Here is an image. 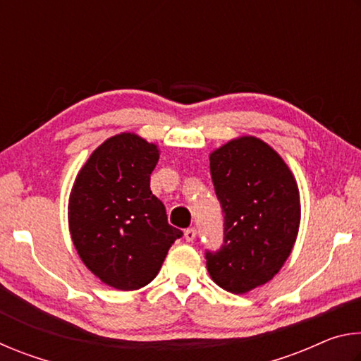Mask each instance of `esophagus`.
Here are the masks:
<instances>
[{
  "mask_svg": "<svg viewBox=\"0 0 361 361\" xmlns=\"http://www.w3.org/2000/svg\"><path fill=\"white\" fill-rule=\"evenodd\" d=\"M195 235H197V231H195L194 228H188V229L185 231V239H186L188 242H194Z\"/></svg>",
  "mask_w": 361,
  "mask_h": 361,
  "instance_id": "obj_1",
  "label": "esophagus"
}]
</instances>
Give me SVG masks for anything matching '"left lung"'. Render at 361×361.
<instances>
[{"label":"left lung","mask_w":361,"mask_h":361,"mask_svg":"<svg viewBox=\"0 0 361 361\" xmlns=\"http://www.w3.org/2000/svg\"><path fill=\"white\" fill-rule=\"evenodd\" d=\"M224 216L223 243L205 252L223 290L242 295L269 282L295 245L301 205L295 178L276 151L255 137L232 140L210 154Z\"/></svg>","instance_id":"obj_1"}]
</instances>
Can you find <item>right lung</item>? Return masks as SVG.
<instances>
[{"mask_svg": "<svg viewBox=\"0 0 361 361\" xmlns=\"http://www.w3.org/2000/svg\"><path fill=\"white\" fill-rule=\"evenodd\" d=\"M157 161L156 145L121 133L92 152L71 189L73 243L89 271L113 288L132 291L148 285L183 235L151 192Z\"/></svg>", "mask_w": 361, "mask_h": 361, "instance_id": "1", "label": "right lung"}]
</instances>
